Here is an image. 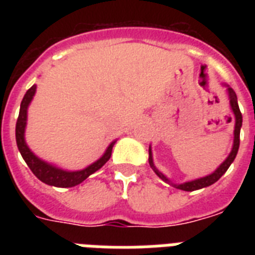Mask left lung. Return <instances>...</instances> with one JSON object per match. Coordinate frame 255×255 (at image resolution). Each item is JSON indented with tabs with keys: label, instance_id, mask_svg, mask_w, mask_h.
<instances>
[{
	"label": "left lung",
	"instance_id": "obj_1",
	"mask_svg": "<svg viewBox=\"0 0 255 255\" xmlns=\"http://www.w3.org/2000/svg\"><path fill=\"white\" fill-rule=\"evenodd\" d=\"M228 92H229V99H230V107L233 110L234 114V119H236V126H234V140H233V148H232V152L229 153V156L226 157V160L224 163L217 168V169L214 170L213 173L208 174L205 177L197 178V180H192V181L184 182V184H173V182L170 181L169 178L167 176H164L161 172H160L157 168L155 167V164H153V159H152V151L151 147H149V165L153 170H155V173L159 176L163 181L168 182L170 185H173L174 188H177V189L181 190H186V192H192V190H197V189H202V188H206V186L212 185L216 181H218L221 176L225 173L228 168L230 167V164L233 163L234 159H236V156H237L238 148H240V132H241V127H242V114L240 111V107H238V102H237V95H236V92L233 91V88L228 87ZM230 122V120H229Z\"/></svg>",
	"mask_w": 255,
	"mask_h": 255
}]
</instances>
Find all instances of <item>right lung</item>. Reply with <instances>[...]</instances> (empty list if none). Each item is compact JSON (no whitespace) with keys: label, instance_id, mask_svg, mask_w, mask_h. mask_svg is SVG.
<instances>
[{"label":"right lung","instance_id":"add662e5","mask_svg":"<svg viewBox=\"0 0 255 255\" xmlns=\"http://www.w3.org/2000/svg\"><path fill=\"white\" fill-rule=\"evenodd\" d=\"M35 88L37 86L34 85L26 91L25 96L21 102V108H19V115H18L17 124H15V140H17V147L21 152L22 157L27 164V167L31 169L35 177H38L42 182H45L47 185L58 186V188H71L78 184H81L82 181H85L86 178L90 174L95 173L96 170L100 169L104 164L107 163L112 153V147L115 141H112L108 148L104 152V155L100 157L99 160H96L95 163H92L91 165H88L87 168L82 170H65L61 168L55 167L53 164H49L41 160L39 157L34 155L33 152L30 151V148L27 147V144L25 141V128H26V120H27V107H29L30 102L33 99L34 94H35Z\"/></svg>","mask_w":255,"mask_h":255}]
</instances>
